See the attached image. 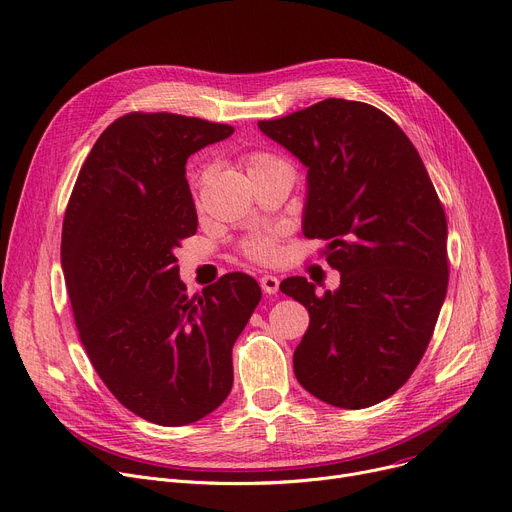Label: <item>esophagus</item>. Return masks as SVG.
Here are the masks:
<instances>
[{
  "label": "esophagus",
  "mask_w": 512,
  "mask_h": 512,
  "mask_svg": "<svg viewBox=\"0 0 512 512\" xmlns=\"http://www.w3.org/2000/svg\"><path fill=\"white\" fill-rule=\"evenodd\" d=\"M261 288L265 294H275L280 290V280H277L275 275H263L261 277Z\"/></svg>",
  "instance_id": "obj_1"
}]
</instances>
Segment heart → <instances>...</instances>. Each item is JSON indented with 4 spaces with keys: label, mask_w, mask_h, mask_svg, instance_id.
Instances as JSON below:
<instances>
[{
    "label": "heart",
    "mask_w": 512,
    "mask_h": 512,
    "mask_svg": "<svg viewBox=\"0 0 512 512\" xmlns=\"http://www.w3.org/2000/svg\"><path fill=\"white\" fill-rule=\"evenodd\" d=\"M269 163H275L273 159L265 157V155H251L249 157V169L253 167H261V165H269ZM247 255L255 261H271L273 255H275V245H273V239L269 237H257L253 241L247 243Z\"/></svg>",
    "instance_id": "1"
}]
</instances>
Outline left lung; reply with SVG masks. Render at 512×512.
Listing matches in <instances>:
<instances>
[{
	"mask_svg": "<svg viewBox=\"0 0 512 512\" xmlns=\"http://www.w3.org/2000/svg\"><path fill=\"white\" fill-rule=\"evenodd\" d=\"M257 126L308 169L302 232L327 241L341 273L322 296L306 277L280 284L310 314L294 374L322 402L374 406L433 337L449 275L443 206L408 136L374 106L329 98Z\"/></svg>",
	"mask_w": 512,
	"mask_h": 512,
	"instance_id": "8db88e82",
	"label": "left lung"
}]
</instances>
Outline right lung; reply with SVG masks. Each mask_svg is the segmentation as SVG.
<instances>
[{
  "label": "right lung",
  "mask_w": 512,
  "mask_h": 512,
  "mask_svg": "<svg viewBox=\"0 0 512 512\" xmlns=\"http://www.w3.org/2000/svg\"><path fill=\"white\" fill-rule=\"evenodd\" d=\"M235 128L179 114L132 112L87 155L67 204L61 267L79 339L108 390L134 414L183 427L232 388V345L261 288L226 273L185 294L175 249L196 235L188 157Z\"/></svg>",
  "instance_id": "right-lung-1"
}]
</instances>
